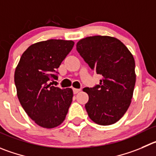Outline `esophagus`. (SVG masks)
Here are the masks:
<instances>
[{
  "label": "esophagus",
  "mask_w": 156,
  "mask_h": 156,
  "mask_svg": "<svg viewBox=\"0 0 156 156\" xmlns=\"http://www.w3.org/2000/svg\"><path fill=\"white\" fill-rule=\"evenodd\" d=\"M73 91L74 94H76V93H79V92H80L81 90H80V89L73 88Z\"/></svg>",
  "instance_id": "esophagus-1"
}]
</instances>
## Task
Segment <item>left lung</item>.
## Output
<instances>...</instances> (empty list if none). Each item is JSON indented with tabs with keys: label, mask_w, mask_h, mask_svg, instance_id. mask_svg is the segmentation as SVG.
<instances>
[{
	"label": "left lung",
	"mask_w": 156,
	"mask_h": 156,
	"mask_svg": "<svg viewBox=\"0 0 156 156\" xmlns=\"http://www.w3.org/2000/svg\"><path fill=\"white\" fill-rule=\"evenodd\" d=\"M76 50L91 69L103 77L93 87H86L89 95L85 108L90 118L101 126L116 122L123 116L133 98L136 83L135 60L118 39L93 36L80 40Z\"/></svg>",
	"instance_id": "1"
}]
</instances>
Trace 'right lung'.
Returning <instances> with one entry per match:
<instances>
[{"mask_svg":"<svg viewBox=\"0 0 156 156\" xmlns=\"http://www.w3.org/2000/svg\"><path fill=\"white\" fill-rule=\"evenodd\" d=\"M74 42L48 40L30 46L22 54L14 73L17 97L30 118L38 126L51 129L64 121L73 100L72 89L50 82L58 79L57 68Z\"/></svg>","mask_w":156,"mask_h":156,"instance_id":"add662e5","label":"right lung"}]
</instances>
